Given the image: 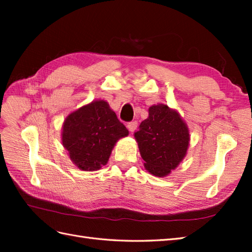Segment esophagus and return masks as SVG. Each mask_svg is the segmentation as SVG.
<instances>
[{
    "mask_svg": "<svg viewBox=\"0 0 252 252\" xmlns=\"http://www.w3.org/2000/svg\"><path fill=\"white\" fill-rule=\"evenodd\" d=\"M137 127V122L136 121H132L127 123V129H129L130 132H134Z\"/></svg>",
    "mask_w": 252,
    "mask_h": 252,
    "instance_id": "1",
    "label": "esophagus"
}]
</instances>
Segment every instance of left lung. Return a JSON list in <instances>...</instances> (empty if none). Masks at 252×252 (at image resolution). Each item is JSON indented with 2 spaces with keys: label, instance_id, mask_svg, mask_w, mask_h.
Listing matches in <instances>:
<instances>
[{
  "label": "left lung",
  "instance_id": "1",
  "mask_svg": "<svg viewBox=\"0 0 252 252\" xmlns=\"http://www.w3.org/2000/svg\"><path fill=\"white\" fill-rule=\"evenodd\" d=\"M144 167L164 178L183 161L189 146V130L179 111L165 104L149 107L147 119L134 133Z\"/></svg>",
  "mask_w": 252,
  "mask_h": 252
}]
</instances>
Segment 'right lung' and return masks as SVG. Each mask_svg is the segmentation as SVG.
<instances>
[{
	"mask_svg": "<svg viewBox=\"0 0 252 252\" xmlns=\"http://www.w3.org/2000/svg\"><path fill=\"white\" fill-rule=\"evenodd\" d=\"M127 135L129 131L104 99L70 112L62 127L63 146L82 171L99 170L108 162L116 143Z\"/></svg>",
	"mask_w": 252,
	"mask_h": 252,
	"instance_id": "obj_1",
	"label": "right lung"
}]
</instances>
